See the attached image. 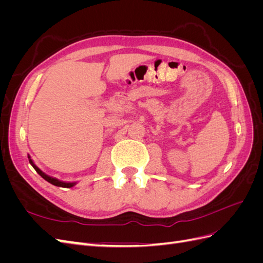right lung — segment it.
Instances as JSON below:
<instances>
[{
  "label": "right lung",
  "mask_w": 263,
  "mask_h": 263,
  "mask_svg": "<svg viewBox=\"0 0 263 263\" xmlns=\"http://www.w3.org/2000/svg\"><path fill=\"white\" fill-rule=\"evenodd\" d=\"M28 159H29V163L33 165V168L36 170V172L39 174V176H41L43 179H45L47 182L51 183L52 185L61 186V187H72V186H74L77 184V182H65V181H60L58 179H55V178H52V177L48 176V174H46L45 172H43L41 169L38 168V166L34 163V161L30 159L29 155H28Z\"/></svg>",
  "instance_id": "right-lung-1"
}]
</instances>
